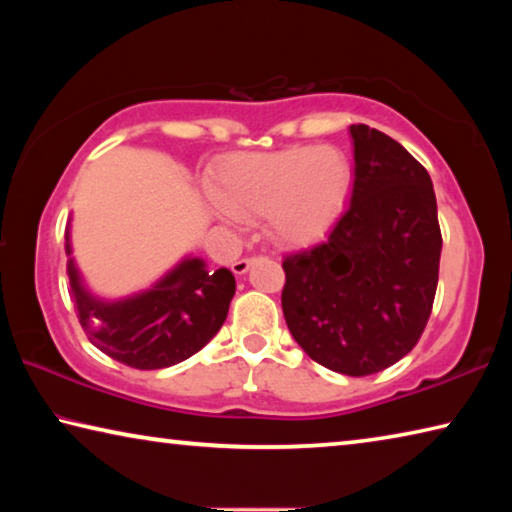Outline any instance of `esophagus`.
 <instances>
[{
    "instance_id": "34e87169",
    "label": "esophagus",
    "mask_w": 512,
    "mask_h": 512,
    "mask_svg": "<svg viewBox=\"0 0 512 512\" xmlns=\"http://www.w3.org/2000/svg\"><path fill=\"white\" fill-rule=\"evenodd\" d=\"M255 262H257V257H241L235 264H232V273L246 275L250 271V266H253Z\"/></svg>"
}]
</instances>
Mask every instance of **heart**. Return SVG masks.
<instances>
[{"label": "heart", "instance_id": "1", "mask_svg": "<svg viewBox=\"0 0 512 512\" xmlns=\"http://www.w3.org/2000/svg\"><path fill=\"white\" fill-rule=\"evenodd\" d=\"M354 169L339 146L300 144L225 160L212 194L225 221L266 219V235L287 248L323 239L352 192Z\"/></svg>", "mask_w": 512, "mask_h": 512}]
</instances>
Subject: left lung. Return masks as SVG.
Masks as SVG:
<instances>
[{
    "instance_id": "1",
    "label": "left lung",
    "mask_w": 512,
    "mask_h": 512,
    "mask_svg": "<svg viewBox=\"0 0 512 512\" xmlns=\"http://www.w3.org/2000/svg\"><path fill=\"white\" fill-rule=\"evenodd\" d=\"M350 137L348 210L323 244L282 262V311L311 359L363 377L418 343L436 296L443 237L427 169L377 128L354 124Z\"/></svg>"
}]
</instances>
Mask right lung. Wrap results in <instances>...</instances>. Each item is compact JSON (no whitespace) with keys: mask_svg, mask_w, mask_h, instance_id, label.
Returning <instances> with one entry per match:
<instances>
[{"mask_svg":"<svg viewBox=\"0 0 512 512\" xmlns=\"http://www.w3.org/2000/svg\"><path fill=\"white\" fill-rule=\"evenodd\" d=\"M69 291L92 345L137 370L169 368L214 339L235 296L228 268L210 271L201 257L185 255L149 289L124 298L97 296L85 282L72 248V216L65 228Z\"/></svg>","mask_w":512,"mask_h":512,"instance_id":"right-lung-1","label":"right lung"}]
</instances>
